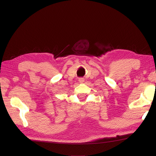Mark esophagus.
Returning a JSON list of instances; mask_svg holds the SVG:
<instances>
[{
    "label": "esophagus",
    "instance_id": "esophagus-1",
    "mask_svg": "<svg viewBox=\"0 0 156 156\" xmlns=\"http://www.w3.org/2000/svg\"><path fill=\"white\" fill-rule=\"evenodd\" d=\"M84 81V79L83 78L81 77V78L79 79V82L80 83H83Z\"/></svg>",
    "mask_w": 156,
    "mask_h": 156
}]
</instances>
